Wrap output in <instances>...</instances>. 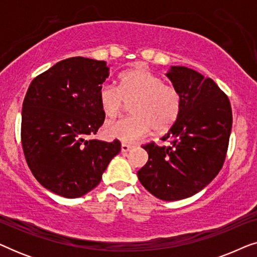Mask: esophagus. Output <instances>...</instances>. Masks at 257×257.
Listing matches in <instances>:
<instances>
[{"label":"esophagus","mask_w":257,"mask_h":257,"mask_svg":"<svg viewBox=\"0 0 257 257\" xmlns=\"http://www.w3.org/2000/svg\"><path fill=\"white\" fill-rule=\"evenodd\" d=\"M131 149H132V146H131V145H127V144H121L120 150H121V152H122V153L128 152V151L131 150Z\"/></svg>","instance_id":"obj_1"}]
</instances>
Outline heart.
Returning a JSON list of instances; mask_svg holds the SVG:
<instances>
[{
	"label": "heart",
	"instance_id": "b5f03b06",
	"mask_svg": "<svg viewBox=\"0 0 257 257\" xmlns=\"http://www.w3.org/2000/svg\"><path fill=\"white\" fill-rule=\"evenodd\" d=\"M132 115L107 121L105 136L122 143H133L149 135L151 130L166 131L177 120L181 108L178 90L145 68H136L121 73L119 89L104 84L99 90V103L108 118L120 113L125 103H131Z\"/></svg>",
	"mask_w": 257,
	"mask_h": 257
}]
</instances>
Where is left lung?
Masks as SVG:
<instances>
[{
  "mask_svg": "<svg viewBox=\"0 0 257 257\" xmlns=\"http://www.w3.org/2000/svg\"><path fill=\"white\" fill-rule=\"evenodd\" d=\"M166 76L181 97L177 120L161 140L147 144L149 161L138 179L151 194L165 201L196 194L216 177L226 158L233 124L228 97L215 82L186 66H171Z\"/></svg>",
  "mask_w": 257,
  "mask_h": 257,
  "instance_id": "8db88e82",
  "label": "left lung"
}]
</instances>
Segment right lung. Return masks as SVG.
Wrapping results in <instances>:
<instances>
[{
	"mask_svg": "<svg viewBox=\"0 0 257 257\" xmlns=\"http://www.w3.org/2000/svg\"><path fill=\"white\" fill-rule=\"evenodd\" d=\"M110 75L105 61L71 57L31 82L22 108V146L34 177L63 198L96 187L120 143L87 140L103 125L99 90Z\"/></svg>",
	"mask_w": 257,
	"mask_h": 257,
	"instance_id": "1",
	"label": "right lung"
}]
</instances>
